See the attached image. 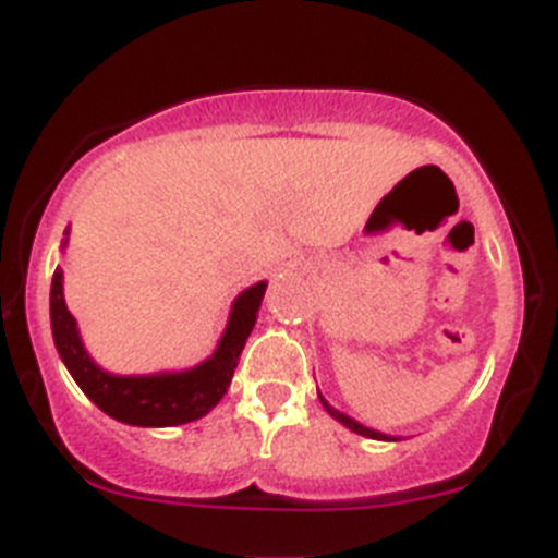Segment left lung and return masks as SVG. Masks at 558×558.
Segmentation results:
<instances>
[{"label":"left lung","instance_id":"1","mask_svg":"<svg viewBox=\"0 0 558 558\" xmlns=\"http://www.w3.org/2000/svg\"><path fill=\"white\" fill-rule=\"evenodd\" d=\"M317 396H319V390H317ZM319 401H323V407H326V410H328V415H331V418H337L339 424H342V426H348V429H351V433H356V435H365V438H373V440H396V438H390V435H385V433H376V429H371V426L360 424V421H353L351 415L339 413L337 407H331V404H328V401L323 399V396H319Z\"/></svg>","mask_w":558,"mask_h":558}]
</instances>
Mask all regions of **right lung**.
I'll return each instance as SVG.
<instances>
[{"label": "right lung", "instance_id": "right-lung-1", "mask_svg": "<svg viewBox=\"0 0 558 558\" xmlns=\"http://www.w3.org/2000/svg\"><path fill=\"white\" fill-rule=\"evenodd\" d=\"M64 235L70 239V230ZM264 292L266 280H260L235 298L219 345L196 367L145 373V376H118V373L104 371L84 348L75 317L64 303V272L58 266L50 286L52 339L72 379L109 418L132 426H179L202 418L225 399L246 337L258 319Z\"/></svg>", "mask_w": 558, "mask_h": 558}]
</instances>
